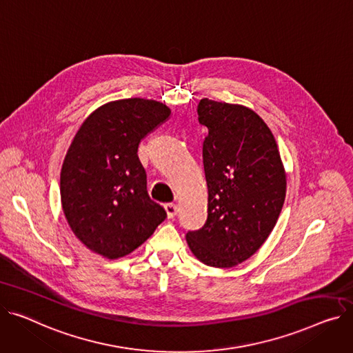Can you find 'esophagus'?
Here are the masks:
<instances>
[{"mask_svg": "<svg viewBox=\"0 0 353 353\" xmlns=\"http://www.w3.org/2000/svg\"><path fill=\"white\" fill-rule=\"evenodd\" d=\"M164 210H166V214L169 219H173L177 214V205L174 203L164 204Z\"/></svg>", "mask_w": 353, "mask_h": 353, "instance_id": "obj_1", "label": "esophagus"}]
</instances>
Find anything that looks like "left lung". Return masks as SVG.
<instances>
[{"label":"left lung","mask_w":353,"mask_h":353,"mask_svg":"<svg viewBox=\"0 0 353 353\" xmlns=\"http://www.w3.org/2000/svg\"><path fill=\"white\" fill-rule=\"evenodd\" d=\"M208 130L203 163L208 189L207 221L185 234L205 265L232 268L255 254L276 224L287 173L267 123L252 109L211 99L197 106Z\"/></svg>","instance_id":"obj_1"}]
</instances>
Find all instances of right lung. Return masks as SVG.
<instances>
[{"mask_svg": "<svg viewBox=\"0 0 353 353\" xmlns=\"http://www.w3.org/2000/svg\"><path fill=\"white\" fill-rule=\"evenodd\" d=\"M172 114L142 98L108 102L93 110L70 143L61 169V204L75 237L108 260L142 245L166 219L150 200L137 149Z\"/></svg>", "mask_w": 353, "mask_h": 353, "instance_id": "1", "label": "right lung"}]
</instances>
